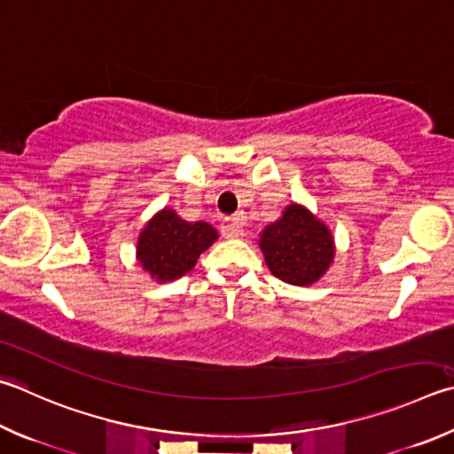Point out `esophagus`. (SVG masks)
Wrapping results in <instances>:
<instances>
[{
    "label": "esophagus",
    "mask_w": 454,
    "mask_h": 454,
    "mask_svg": "<svg viewBox=\"0 0 454 454\" xmlns=\"http://www.w3.org/2000/svg\"><path fill=\"white\" fill-rule=\"evenodd\" d=\"M242 232V222L240 218H226L224 222H222V236L224 238H238Z\"/></svg>",
    "instance_id": "34e87169"
}]
</instances>
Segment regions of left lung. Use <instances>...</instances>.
Returning <instances> with one entry per match:
<instances>
[{
    "mask_svg": "<svg viewBox=\"0 0 454 454\" xmlns=\"http://www.w3.org/2000/svg\"><path fill=\"white\" fill-rule=\"evenodd\" d=\"M260 248L271 274L286 284L309 286L333 260V236L324 222L298 204L262 232Z\"/></svg>",
    "mask_w": 454,
    "mask_h": 454,
    "instance_id": "8db88e82",
    "label": "left lung"
}]
</instances>
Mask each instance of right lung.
<instances>
[{"mask_svg":"<svg viewBox=\"0 0 454 454\" xmlns=\"http://www.w3.org/2000/svg\"><path fill=\"white\" fill-rule=\"evenodd\" d=\"M218 232L206 222H186L164 208L138 236L137 255L159 282H170L194 268L199 255L216 240Z\"/></svg>","mask_w":454,"mask_h":454,"instance_id":"1","label":"right lung"}]
</instances>
